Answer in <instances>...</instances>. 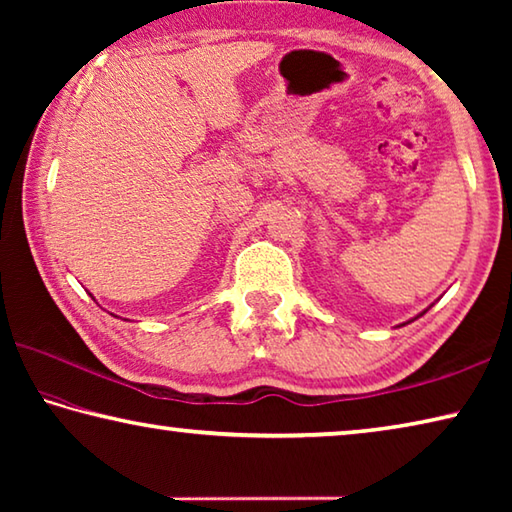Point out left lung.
Listing matches in <instances>:
<instances>
[{"label": "left lung", "mask_w": 512, "mask_h": 512, "mask_svg": "<svg viewBox=\"0 0 512 512\" xmlns=\"http://www.w3.org/2000/svg\"><path fill=\"white\" fill-rule=\"evenodd\" d=\"M427 309H429V307H427ZM427 309H424V311H427ZM424 311H422V314H424ZM422 314H420V316H422Z\"/></svg>", "instance_id": "1"}]
</instances>
